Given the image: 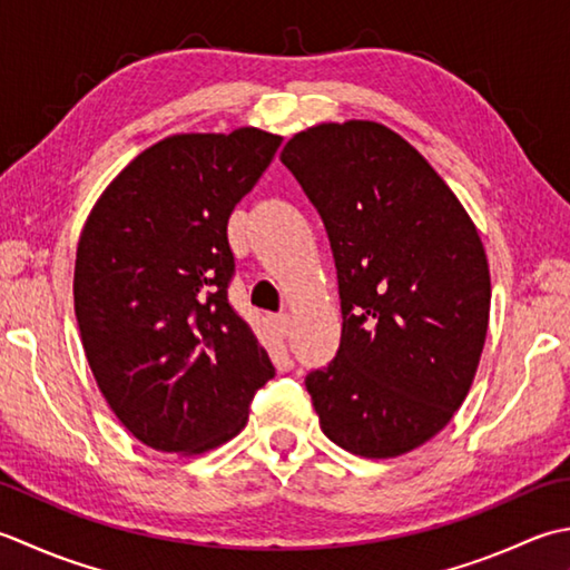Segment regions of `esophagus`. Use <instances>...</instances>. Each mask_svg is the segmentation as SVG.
I'll list each match as a JSON object with an SVG mask.
<instances>
[{
    "instance_id": "esophagus-1",
    "label": "esophagus",
    "mask_w": 570,
    "mask_h": 570,
    "mask_svg": "<svg viewBox=\"0 0 570 570\" xmlns=\"http://www.w3.org/2000/svg\"><path fill=\"white\" fill-rule=\"evenodd\" d=\"M272 321H274V328L282 333V336H288V331H292V318H288L286 314H278Z\"/></svg>"
}]
</instances>
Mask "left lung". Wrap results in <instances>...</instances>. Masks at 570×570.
Masks as SVG:
<instances>
[{"instance_id": "left-lung-1", "label": "left lung", "mask_w": 570, "mask_h": 570, "mask_svg": "<svg viewBox=\"0 0 570 570\" xmlns=\"http://www.w3.org/2000/svg\"><path fill=\"white\" fill-rule=\"evenodd\" d=\"M282 163L318 209L338 269L341 348L306 377L321 430L367 460L417 450L460 410L482 358V237L425 155L383 122H318Z\"/></svg>"}]
</instances>
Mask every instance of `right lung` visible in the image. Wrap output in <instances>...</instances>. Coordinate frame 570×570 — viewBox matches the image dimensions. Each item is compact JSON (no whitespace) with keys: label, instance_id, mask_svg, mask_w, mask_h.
<instances>
[{"label":"right lung","instance_id":"add662e5","mask_svg":"<svg viewBox=\"0 0 570 570\" xmlns=\"http://www.w3.org/2000/svg\"><path fill=\"white\" fill-rule=\"evenodd\" d=\"M282 140L252 126L163 138L114 177L78 237L86 361L120 425L153 450L219 448L274 377L227 301V222Z\"/></svg>","mask_w":570,"mask_h":570}]
</instances>
